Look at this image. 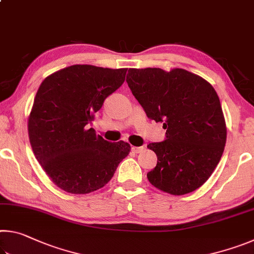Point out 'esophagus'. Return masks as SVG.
<instances>
[{
    "mask_svg": "<svg viewBox=\"0 0 254 254\" xmlns=\"http://www.w3.org/2000/svg\"><path fill=\"white\" fill-rule=\"evenodd\" d=\"M144 150V147H132V151L135 153H141Z\"/></svg>",
    "mask_w": 254,
    "mask_h": 254,
    "instance_id": "34e87169",
    "label": "esophagus"
}]
</instances>
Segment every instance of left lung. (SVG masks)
Segmentation results:
<instances>
[{"label": "left lung", "instance_id": "left-lung-1", "mask_svg": "<svg viewBox=\"0 0 254 254\" xmlns=\"http://www.w3.org/2000/svg\"><path fill=\"white\" fill-rule=\"evenodd\" d=\"M127 83L150 120L163 123L166 139L148 148L157 166L147 177L171 195L199 188L224 151L226 126L216 92L208 81L180 68H130Z\"/></svg>", "mask_w": 254, "mask_h": 254}]
</instances>
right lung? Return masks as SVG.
Here are the masks:
<instances>
[{"label":"right lung","mask_w":254,"mask_h":254,"mask_svg":"<svg viewBox=\"0 0 254 254\" xmlns=\"http://www.w3.org/2000/svg\"><path fill=\"white\" fill-rule=\"evenodd\" d=\"M127 68L74 65L42 81L28 131L32 151L55 185L70 194H88L110 182L130 144L109 142L88 128L103 103L120 88Z\"/></svg>","instance_id":"right-lung-1"}]
</instances>
